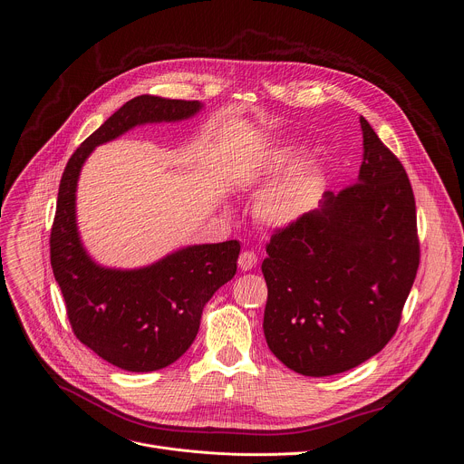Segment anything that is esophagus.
<instances>
[{
    "label": "esophagus",
    "instance_id": "1",
    "mask_svg": "<svg viewBox=\"0 0 464 464\" xmlns=\"http://www.w3.org/2000/svg\"><path fill=\"white\" fill-rule=\"evenodd\" d=\"M257 265V256L254 254V251H242L240 257H238V268L247 272Z\"/></svg>",
    "mask_w": 464,
    "mask_h": 464
}]
</instances>
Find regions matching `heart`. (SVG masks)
I'll return each instance as SVG.
<instances>
[{
  "label": "heart",
  "instance_id": "b5f03b06",
  "mask_svg": "<svg viewBox=\"0 0 464 464\" xmlns=\"http://www.w3.org/2000/svg\"><path fill=\"white\" fill-rule=\"evenodd\" d=\"M302 150L296 146L277 148L254 176V185L268 187L279 176L296 164ZM322 168L316 162H304L285 179L268 188L256 203L257 220L274 229H285L298 224L314 205L316 194L322 185Z\"/></svg>",
  "mask_w": 464,
  "mask_h": 464
}]
</instances>
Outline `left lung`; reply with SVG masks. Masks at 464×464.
<instances>
[{
  "label": "left lung",
  "mask_w": 464,
  "mask_h": 464,
  "mask_svg": "<svg viewBox=\"0 0 464 464\" xmlns=\"http://www.w3.org/2000/svg\"><path fill=\"white\" fill-rule=\"evenodd\" d=\"M357 183L266 246L265 336L302 375L324 377L382 352L398 329L420 263L416 207L396 155L361 116Z\"/></svg>",
  "instance_id": "obj_1"
}]
</instances>
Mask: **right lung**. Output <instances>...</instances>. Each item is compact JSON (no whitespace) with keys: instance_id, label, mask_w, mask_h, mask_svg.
I'll use <instances>...</instances> for the list:
<instances>
[{"instance_id":"1","label":"right lung","mask_w":464,"mask_h":464,"mask_svg":"<svg viewBox=\"0 0 464 464\" xmlns=\"http://www.w3.org/2000/svg\"><path fill=\"white\" fill-rule=\"evenodd\" d=\"M201 109V102L150 94L130 100L75 150L59 185L50 254L68 320L82 344L121 370H160L190 348L205 304L237 272L240 244L185 246L140 268L102 266L79 237L77 181L98 146L137 125L188 120Z\"/></svg>"}]
</instances>
